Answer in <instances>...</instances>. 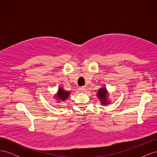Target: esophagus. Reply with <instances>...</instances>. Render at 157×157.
I'll return each instance as SVG.
<instances>
[{
	"label": "esophagus",
	"instance_id": "esophagus-1",
	"mask_svg": "<svg viewBox=\"0 0 157 157\" xmlns=\"http://www.w3.org/2000/svg\"><path fill=\"white\" fill-rule=\"evenodd\" d=\"M79 89H80V92H86V88H85L84 86L80 87Z\"/></svg>",
	"mask_w": 157,
	"mask_h": 157
}]
</instances>
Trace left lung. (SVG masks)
<instances>
[{"instance_id":"1","label":"left lung","mask_w":157,"mask_h":157,"mask_svg":"<svg viewBox=\"0 0 157 157\" xmlns=\"http://www.w3.org/2000/svg\"><path fill=\"white\" fill-rule=\"evenodd\" d=\"M97 96L99 98V100H100L101 105H106L110 103V101L108 100V96H109L108 92L105 87L100 88L98 90Z\"/></svg>"}]
</instances>
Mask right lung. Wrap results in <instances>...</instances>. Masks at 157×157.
<instances>
[{"label": "right lung", "instance_id": "add662e5", "mask_svg": "<svg viewBox=\"0 0 157 157\" xmlns=\"http://www.w3.org/2000/svg\"><path fill=\"white\" fill-rule=\"evenodd\" d=\"M70 94L71 92L69 91H66L62 87H59L54 98H56V99L58 100V101L59 102L61 101H64L69 98Z\"/></svg>", "mask_w": 157, "mask_h": 157}]
</instances>
